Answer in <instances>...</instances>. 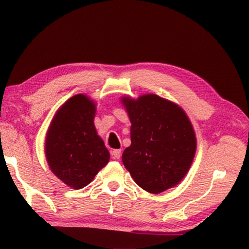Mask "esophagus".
Masks as SVG:
<instances>
[{"instance_id":"esophagus-1","label":"esophagus","mask_w":249,"mask_h":249,"mask_svg":"<svg viewBox=\"0 0 249 249\" xmlns=\"http://www.w3.org/2000/svg\"><path fill=\"white\" fill-rule=\"evenodd\" d=\"M121 149H114V150L112 151V156L114 159H120L121 158Z\"/></svg>"}]
</instances>
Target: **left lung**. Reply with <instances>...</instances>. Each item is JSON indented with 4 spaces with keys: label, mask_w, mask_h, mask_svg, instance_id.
Returning <instances> with one entry per match:
<instances>
[{
    "label": "left lung",
    "mask_w": 249,
    "mask_h": 249,
    "mask_svg": "<svg viewBox=\"0 0 249 249\" xmlns=\"http://www.w3.org/2000/svg\"><path fill=\"white\" fill-rule=\"evenodd\" d=\"M132 144L122 160L137 185L159 194L175 186L191 168L196 137L184 111L156 94L124 98Z\"/></svg>",
    "instance_id": "8db88e82"
}]
</instances>
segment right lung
<instances>
[{"label":"right lung","instance_id":"1","mask_svg":"<svg viewBox=\"0 0 249 249\" xmlns=\"http://www.w3.org/2000/svg\"><path fill=\"white\" fill-rule=\"evenodd\" d=\"M94 103L87 97L74 96L57 111L47 134L50 169L75 189L87 186L110 159L94 128Z\"/></svg>","mask_w":249,"mask_h":249}]
</instances>
